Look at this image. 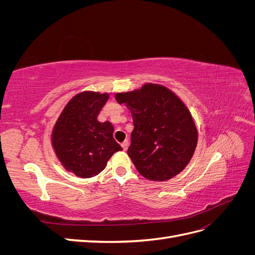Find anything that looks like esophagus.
Instances as JSON below:
<instances>
[{
    "instance_id": "esophagus-1",
    "label": "esophagus",
    "mask_w": 255,
    "mask_h": 255,
    "mask_svg": "<svg viewBox=\"0 0 255 255\" xmlns=\"http://www.w3.org/2000/svg\"><path fill=\"white\" fill-rule=\"evenodd\" d=\"M121 146H122L123 150L127 151V150H128V140H125V141H123V142L121 143Z\"/></svg>"
}]
</instances>
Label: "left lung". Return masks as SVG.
Returning <instances> with one entry per match:
<instances>
[{
  "mask_svg": "<svg viewBox=\"0 0 255 255\" xmlns=\"http://www.w3.org/2000/svg\"><path fill=\"white\" fill-rule=\"evenodd\" d=\"M132 114L134 129L128 155L137 171L151 181L170 180L194 155L198 130L188 109L170 89L148 83L116 94Z\"/></svg>",
  "mask_w": 255,
  "mask_h": 255,
  "instance_id": "left-lung-1",
  "label": "left lung"
}]
</instances>
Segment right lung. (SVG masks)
Returning <instances> with one entry per match:
<instances>
[{
	"label": "right lung",
	"mask_w": 255,
	"mask_h": 255,
	"mask_svg": "<svg viewBox=\"0 0 255 255\" xmlns=\"http://www.w3.org/2000/svg\"><path fill=\"white\" fill-rule=\"evenodd\" d=\"M109 94L83 91L74 96L52 130V146L67 171L87 179L99 174L121 145L113 137L110 121H98Z\"/></svg>",
	"instance_id": "add662e5"
}]
</instances>
